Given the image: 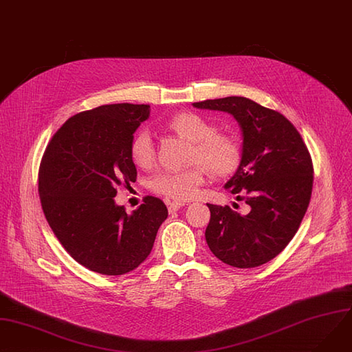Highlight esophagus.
Here are the masks:
<instances>
[{
  "label": "esophagus",
  "mask_w": 352,
  "mask_h": 352,
  "mask_svg": "<svg viewBox=\"0 0 352 352\" xmlns=\"http://www.w3.org/2000/svg\"><path fill=\"white\" fill-rule=\"evenodd\" d=\"M184 205H185L184 202H178V201L168 202V210H170V213H174V212H177L178 209H181Z\"/></svg>",
  "instance_id": "1"
}]
</instances>
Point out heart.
I'll list each match as a JSON object with an SVG mask.
<instances>
[{"label":"heart","mask_w":352,"mask_h":352,"mask_svg":"<svg viewBox=\"0 0 352 352\" xmlns=\"http://www.w3.org/2000/svg\"><path fill=\"white\" fill-rule=\"evenodd\" d=\"M167 127L181 139L192 143L189 151L190 163H199L214 177L230 174L239 164L240 147L236 139L228 133L217 132L214 124L194 112L173 116ZM131 157L139 167H150L154 162V143L148 132H139L131 144ZM205 181V170L197 166L181 173L162 171L150 181L154 192L171 199L185 201L198 194Z\"/></svg>","instance_id":"b5f03b06"}]
</instances>
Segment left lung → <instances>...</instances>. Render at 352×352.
Returning a JSON list of instances; mask_svg holds the SVG:
<instances>
[{"mask_svg":"<svg viewBox=\"0 0 352 352\" xmlns=\"http://www.w3.org/2000/svg\"><path fill=\"white\" fill-rule=\"evenodd\" d=\"M192 105L228 112L237 120L241 158L225 188L243 194L250 205V212L240 214L229 206L208 204L206 243L228 265L260 267L289 244L307 210L313 186L307 147L283 115L248 98L226 97Z\"/></svg>","mask_w":352,"mask_h":352,"instance_id":"8db88e82","label":"left lung"}]
</instances>
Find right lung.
<instances>
[{
	"label": "right lung",
	"mask_w": 352,
	"mask_h": 352,
	"mask_svg": "<svg viewBox=\"0 0 352 352\" xmlns=\"http://www.w3.org/2000/svg\"><path fill=\"white\" fill-rule=\"evenodd\" d=\"M150 105L112 104L80 112L54 133L39 170V197L54 236L82 267L102 275L136 270L167 219L164 202L146 197L132 213L116 188L136 181L131 144Z\"/></svg>",
	"instance_id": "add662e5"
}]
</instances>
